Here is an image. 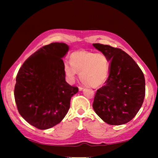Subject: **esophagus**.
<instances>
[{
    "instance_id": "34e87169",
    "label": "esophagus",
    "mask_w": 158,
    "mask_h": 158,
    "mask_svg": "<svg viewBox=\"0 0 158 158\" xmlns=\"http://www.w3.org/2000/svg\"><path fill=\"white\" fill-rule=\"evenodd\" d=\"M78 88H79V90H80V91H82V90L84 88V87L82 86V85H80V86L78 87Z\"/></svg>"
}]
</instances>
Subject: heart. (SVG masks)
<instances>
[{
  "instance_id": "1",
  "label": "heart",
  "mask_w": 158,
  "mask_h": 158,
  "mask_svg": "<svg viewBox=\"0 0 158 158\" xmlns=\"http://www.w3.org/2000/svg\"><path fill=\"white\" fill-rule=\"evenodd\" d=\"M110 70V60L103 53L88 51H76L70 55V62L66 60L64 70L70 79L77 73L80 80L92 87H98L107 80Z\"/></svg>"
}]
</instances>
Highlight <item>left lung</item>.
<instances>
[{
    "mask_svg": "<svg viewBox=\"0 0 158 158\" xmlns=\"http://www.w3.org/2000/svg\"><path fill=\"white\" fill-rule=\"evenodd\" d=\"M93 45L110 60L109 77L106 85L95 93L94 110L109 125L127 123L136 116L144 102V74L132 57L121 49L100 44Z\"/></svg>",
    "mask_w": 158,
    "mask_h": 158,
    "instance_id": "1",
    "label": "left lung"
}]
</instances>
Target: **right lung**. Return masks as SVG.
<instances>
[{
    "instance_id": "1",
    "label": "right lung",
    "mask_w": 158,
    "mask_h": 158,
    "mask_svg": "<svg viewBox=\"0 0 158 158\" xmlns=\"http://www.w3.org/2000/svg\"><path fill=\"white\" fill-rule=\"evenodd\" d=\"M69 47L64 43L45 45L19 70L14 98L19 113L32 126L50 128L64 118L78 88L65 80L63 58Z\"/></svg>"
}]
</instances>
